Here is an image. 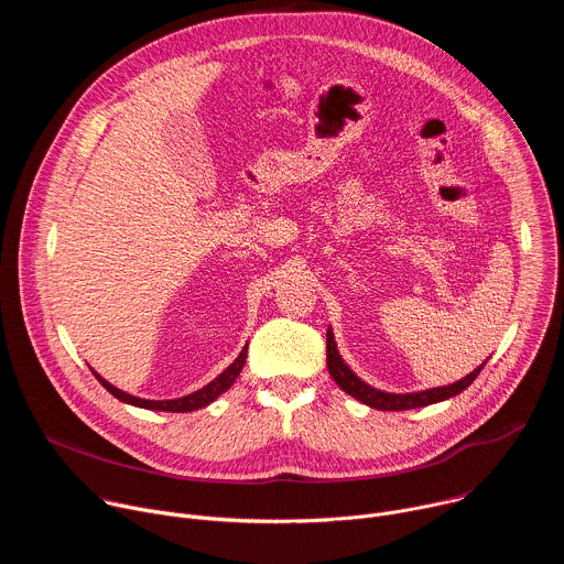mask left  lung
<instances>
[{"instance_id":"obj_1","label":"left lung","mask_w":564,"mask_h":564,"mask_svg":"<svg viewBox=\"0 0 564 564\" xmlns=\"http://www.w3.org/2000/svg\"><path fill=\"white\" fill-rule=\"evenodd\" d=\"M326 352H328V370H330V377L339 383L341 390H346L348 394H352L355 399L364 401L366 406L370 409H377V411H411V409H422V406H431V404H437V401H444V399H451L455 394H459L462 390H466L475 377L479 375V370L485 368V364H481L479 368H475L470 375H466L464 379L455 381V383H448V386H440V388H429V390H420V392H404V394H394V392H383V390H377L372 386H368L366 381H361L341 359L339 350H337V344H335V335L333 330L328 328V335H326Z\"/></svg>"}]
</instances>
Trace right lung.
Returning a JSON list of instances; mask_svg holds the SVG:
<instances>
[{"instance_id": "1", "label": "right lung", "mask_w": 564, "mask_h": 564, "mask_svg": "<svg viewBox=\"0 0 564 564\" xmlns=\"http://www.w3.org/2000/svg\"><path fill=\"white\" fill-rule=\"evenodd\" d=\"M246 359H248V346L240 350V355L234 359V364H229L214 381H209L207 386H203L200 390L192 392V394H185V397H178V399H140V397H133L116 386H111L107 379H102L96 370H91L96 375V379L113 394L118 397L120 401H124V404H131V406H138V409H147V411H165V413H189V411H198V409H205L207 404H212V401L223 394L234 381L236 377L240 375V370H243L246 366Z\"/></svg>"}]
</instances>
